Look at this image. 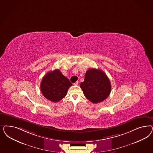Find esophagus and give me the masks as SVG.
I'll list each match as a JSON object with an SVG mask.
<instances>
[{
  "label": "esophagus",
  "instance_id": "1",
  "mask_svg": "<svg viewBox=\"0 0 153 153\" xmlns=\"http://www.w3.org/2000/svg\"><path fill=\"white\" fill-rule=\"evenodd\" d=\"M78 83H79V82H78V81H77V82H76L75 83H74V85H78Z\"/></svg>",
  "mask_w": 153,
  "mask_h": 153
}]
</instances>
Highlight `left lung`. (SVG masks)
Wrapping results in <instances>:
<instances>
[{"label": "left lung", "instance_id": "8db88e82", "mask_svg": "<svg viewBox=\"0 0 153 153\" xmlns=\"http://www.w3.org/2000/svg\"><path fill=\"white\" fill-rule=\"evenodd\" d=\"M85 97L92 103L103 101L109 96L111 86L107 75L101 70H88L80 85Z\"/></svg>", "mask_w": 153, "mask_h": 153}]
</instances>
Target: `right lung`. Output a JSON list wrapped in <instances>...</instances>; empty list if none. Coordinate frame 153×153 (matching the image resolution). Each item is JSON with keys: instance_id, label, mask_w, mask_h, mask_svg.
<instances>
[{"instance_id": "right-lung-1", "label": "right lung", "mask_w": 153, "mask_h": 153, "mask_svg": "<svg viewBox=\"0 0 153 153\" xmlns=\"http://www.w3.org/2000/svg\"><path fill=\"white\" fill-rule=\"evenodd\" d=\"M72 85L69 79L59 69L47 73L40 83V90L45 97L57 102L65 97L69 87Z\"/></svg>"}]
</instances>
